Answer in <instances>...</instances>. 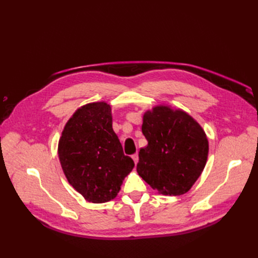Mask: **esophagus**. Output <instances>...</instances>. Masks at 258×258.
Segmentation results:
<instances>
[{
    "instance_id": "obj_1",
    "label": "esophagus",
    "mask_w": 258,
    "mask_h": 258,
    "mask_svg": "<svg viewBox=\"0 0 258 258\" xmlns=\"http://www.w3.org/2000/svg\"><path fill=\"white\" fill-rule=\"evenodd\" d=\"M131 157H132V159H134L135 163H136V165H137V163H138V160H139V157H138V154H134V155H132V156H131Z\"/></svg>"
}]
</instances>
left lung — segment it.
<instances>
[{
    "instance_id": "8db88e82",
    "label": "left lung",
    "mask_w": 258,
    "mask_h": 258,
    "mask_svg": "<svg viewBox=\"0 0 258 258\" xmlns=\"http://www.w3.org/2000/svg\"><path fill=\"white\" fill-rule=\"evenodd\" d=\"M142 132L148 144L139 152V175L166 196L188 191L207 163L205 130L183 110L160 104L144 113Z\"/></svg>"
}]
</instances>
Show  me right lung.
<instances>
[{
    "instance_id": "obj_1",
    "label": "right lung",
    "mask_w": 258,
    "mask_h": 258,
    "mask_svg": "<svg viewBox=\"0 0 258 258\" xmlns=\"http://www.w3.org/2000/svg\"><path fill=\"white\" fill-rule=\"evenodd\" d=\"M112 123L110 104H85L68 120L58 143L68 182L92 204L114 199L135 167L134 160L124 156Z\"/></svg>"
}]
</instances>
